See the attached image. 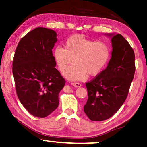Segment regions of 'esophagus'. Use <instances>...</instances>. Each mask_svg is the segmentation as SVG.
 I'll return each instance as SVG.
<instances>
[{"mask_svg":"<svg viewBox=\"0 0 147 147\" xmlns=\"http://www.w3.org/2000/svg\"><path fill=\"white\" fill-rule=\"evenodd\" d=\"M72 85L74 86L75 87H81L82 86L81 84L79 83H72Z\"/></svg>","mask_w":147,"mask_h":147,"instance_id":"1","label":"esophagus"}]
</instances>
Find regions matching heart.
I'll return each mask as SVG.
<instances>
[{
  "label": "heart",
  "mask_w": 147,
  "mask_h": 147,
  "mask_svg": "<svg viewBox=\"0 0 147 147\" xmlns=\"http://www.w3.org/2000/svg\"><path fill=\"white\" fill-rule=\"evenodd\" d=\"M65 49L58 46L53 56L60 70L64 72L75 60L76 63L64 72L70 81H85L90 76L98 75L107 65L111 56L110 47L102 41L94 42L83 35L75 34L64 43Z\"/></svg>",
  "instance_id": "1"
}]
</instances>
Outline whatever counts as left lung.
Instances as JSON below:
<instances>
[{
  "label": "left lung",
  "instance_id": "1",
  "mask_svg": "<svg viewBox=\"0 0 147 147\" xmlns=\"http://www.w3.org/2000/svg\"><path fill=\"white\" fill-rule=\"evenodd\" d=\"M111 38V59L105 70L86 83L88 99L84 111L92 121L111 118L124 103L135 72L133 49L120 34H106Z\"/></svg>",
  "mask_w": 147,
  "mask_h": 147
}]
</instances>
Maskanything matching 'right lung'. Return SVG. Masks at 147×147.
I'll return each mask as SVG.
<instances>
[{
  "instance_id": "1",
  "label": "right lung",
  "mask_w": 147,
  "mask_h": 147,
  "mask_svg": "<svg viewBox=\"0 0 147 147\" xmlns=\"http://www.w3.org/2000/svg\"><path fill=\"white\" fill-rule=\"evenodd\" d=\"M57 34L36 27L19 42L13 61V74L18 98L29 113L45 118L59 104L58 94L65 80L55 68L52 49Z\"/></svg>"
}]
</instances>
